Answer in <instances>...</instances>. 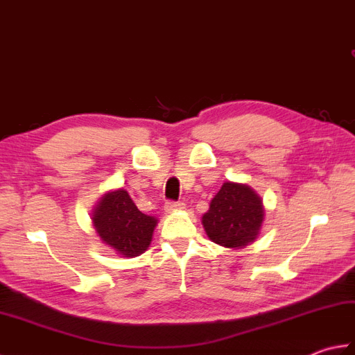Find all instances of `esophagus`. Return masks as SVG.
Wrapping results in <instances>:
<instances>
[{"mask_svg":"<svg viewBox=\"0 0 355 355\" xmlns=\"http://www.w3.org/2000/svg\"><path fill=\"white\" fill-rule=\"evenodd\" d=\"M183 202H178V201H166L164 205V210L166 212H173V210L177 209H183Z\"/></svg>","mask_w":355,"mask_h":355,"instance_id":"esophagus-1","label":"esophagus"}]
</instances>
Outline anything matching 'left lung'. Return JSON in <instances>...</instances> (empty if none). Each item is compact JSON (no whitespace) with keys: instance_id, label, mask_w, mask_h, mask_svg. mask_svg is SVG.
I'll return each mask as SVG.
<instances>
[{"instance_id":"1","label":"left lung","mask_w":355,"mask_h":355,"mask_svg":"<svg viewBox=\"0 0 355 355\" xmlns=\"http://www.w3.org/2000/svg\"><path fill=\"white\" fill-rule=\"evenodd\" d=\"M263 220L262 200L250 186L224 183L202 215L210 241L227 248H243L259 235Z\"/></svg>"}]
</instances>
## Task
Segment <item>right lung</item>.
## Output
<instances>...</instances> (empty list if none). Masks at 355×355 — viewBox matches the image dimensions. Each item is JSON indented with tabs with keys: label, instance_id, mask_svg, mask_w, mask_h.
I'll return each mask as SVG.
<instances>
[{
	"label": "right lung",
	"instance_id": "1",
	"mask_svg": "<svg viewBox=\"0 0 355 355\" xmlns=\"http://www.w3.org/2000/svg\"><path fill=\"white\" fill-rule=\"evenodd\" d=\"M93 224L105 244L123 258L146 250L157 225L154 216L141 214L126 191L105 193L94 209Z\"/></svg>",
	"mask_w": 355,
	"mask_h": 355
}]
</instances>
